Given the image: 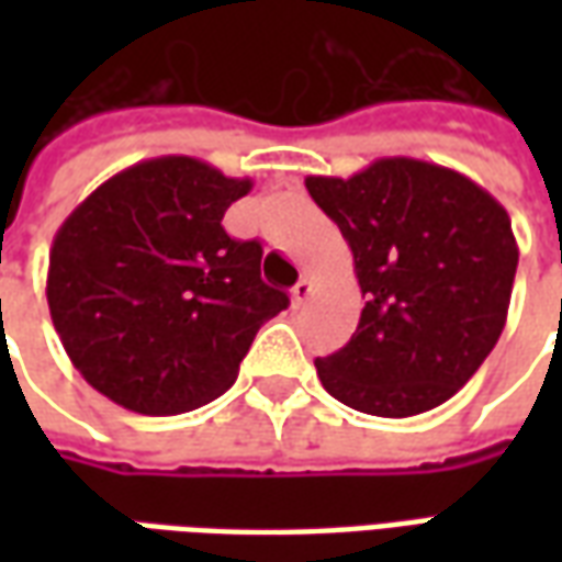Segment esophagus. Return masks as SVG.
Here are the masks:
<instances>
[{"instance_id":"1","label":"esophagus","mask_w":562,"mask_h":562,"mask_svg":"<svg viewBox=\"0 0 562 562\" xmlns=\"http://www.w3.org/2000/svg\"><path fill=\"white\" fill-rule=\"evenodd\" d=\"M313 294V280L310 277H304V280H297V285L292 289V304L294 306H301Z\"/></svg>"}]
</instances>
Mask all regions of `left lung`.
Wrapping results in <instances>:
<instances>
[{
	"label": "left lung",
	"mask_w": 562,
	"mask_h": 562,
	"mask_svg": "<svg viewBox=\"0 0 562 562\" xmlns=\"http://www.w3.org/2000/svg\"><path fill=\"white\" fill-rule=\"evenodd\" d=\"M352 249L364 310L322 385L358 413L409 418L454 397L506 328L518 244L467 173L409 156L304 180Z\"/></svg>",
	"instance_id": "1"
}]
</instances>
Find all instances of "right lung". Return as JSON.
<instances>
[{
	"mask_svg": "<svg viewBox=\"0 0 562 562\" xmlns=\"http://www.w3.org/2000/svg\"><path fill=\"white\" fill-rule=\"evenodd\" d=\"M252 189L192 156L144 159L59 225L47 306L71 364L140 415H177L232 389L258 328L289 306L261 280V244L222 216Z\"/></svg>",
	"mask_w": 562,
	"mask_h": 562,
	"instance_id": "right-lung-1",
	"label": "right lung"
}]
</instances>
